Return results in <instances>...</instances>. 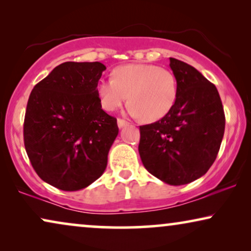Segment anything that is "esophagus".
<instances>
[{
  "label": "esophagus",
  "mask_w": 251,
  "mask_h": 251,
  "mask_svg": "<svg viewBox=\"0 0 251 251\" xmlns=\"http://www.w3.org/2000/svg\"><path fill=\"white\" fill-rule=\"evenodd\" d=\"M129 122L126 121V120H122V119H118V126L119 128H123V126H128Z\"/></svg>",
  "instance_id": "obj_1"
}]
</instances>
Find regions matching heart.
<instances>
[{
    "instance_id": "b5f03b06",
    "label": "heart",
    "mask_w": 251,
    "mask_h": 251,
    "mask_svg": "<svg viewBox=\"0 0 251 251\" xmlns=\"http://www.w3.org/2000/svg\"><path fill=\"white\" fill-rule=\"evenodd\" d=\"M97 92L106 111H115L129 100L130 114L145 122H155L173 109L178 87L175 75L166 68L128 64L114 68L109 80L99 81Z\"/></svg>"
}]
</instances>
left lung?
<instances>
[{
	"mask_svg": "<svg viewBox=\"0 0 251 251\" xmlns=\"http://www.w3.org/2000/svg\"><path fill=\"white\" fill-rule=\"evenodd\" d=\"M178 96L168 115L142 126L139 155L150 174L179 186L197 180L212 166L225 130L217 89L193 66L169 58Z\"/></svg>",
	"mask_w": 251,
	"mask_h": 251,
	"instance_id": "1",
	"label": "left lung"
}]
</instances>
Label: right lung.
I'll use <instances>...</instances> for the list:
<instances>
[{
	"label": "right lung",
	"mask_w": 251,
	"mask_h": 251,
	"mask_svg": "<svg viewBox=\"0 0 251 251\" xmlns=\"http://www.w3.org/2000/svg\"><path fill=\"white\" fill-rule=\"evenodd\" d=\"M104 64L66 61L30 92L24 143L41 179L63 191L88 187L104 174L119 133L97 92Z\"/></svg>",
	"instance_id": "1"
}]
</instances>
